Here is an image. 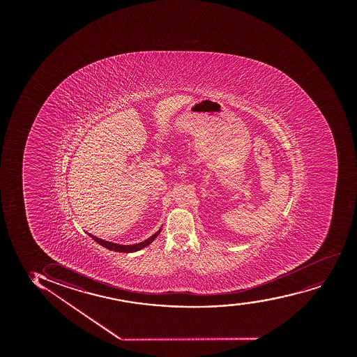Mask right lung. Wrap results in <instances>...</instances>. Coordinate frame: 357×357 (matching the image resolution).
<instances>
[{
    "label": "right lung",
    "instance_id": "1",
    "mask_svg": "<svg viewBox=\"0 0 357 357\" xmlns=\"http://www.w3.org/2000/svg\"><path fill=\"white\" fill-rule=\"evenodd\" d=\"M160 231H162V229H158L156 234H152L151 237L148 238L146 241L138 243V244H133V245H121V244H115V243L107 242V241H103V239L95 237L93 234H88L94 239L95 242L98 243L100 245H102L103 248H106L108 250L118 251V252H128H128H135V251L142 250V249L145 248V246H148L149 244H151V243L156 239L157 236L160 234Z\"/></svg>",
    "mask_w": 357,
    "mask_h": 357
}]
</instances>
